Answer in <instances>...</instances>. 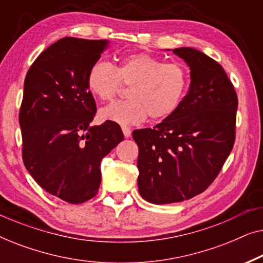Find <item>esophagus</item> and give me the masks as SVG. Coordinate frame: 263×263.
<instances>
[{"label":"esophagus","mask_w":263,"mask_h":263,"mask_svg":"<svg viewBox=\"0 0 263 263\" xmlns=\"http://www.w3.org/2000/svg\"><path fill=\"white\" fill-rule=\"evenodd\" d=\"M122 132H123L124 138H130V135H132V129L130 128L123 125V127H122Z\"/></svg>","instance_id":"34e87169"}]
</instances>
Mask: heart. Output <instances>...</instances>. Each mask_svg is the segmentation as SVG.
Instances as JSON below:
<instances>
[{"mask_svg":"<svg viewBox=\"0 0 263 263\" xmlns=\"http://www.w3.org/2000/svg\"><path fill=\"white\" fill-rule=\"evenodd\" d=\"M124 85L132 86L130 100L115 103L100 110L103 121L122 125L139 124L151 116L160 121L182 105L189 88V73L182 63L165 62L149 53L129 55L116 67L98 60L87 73V88L103 102L112 100Z\"/></svg>","mask_w":263,"mask_h":263,"instance_id":"heart-1","label":"heart"}]
</instances>
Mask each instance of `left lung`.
Segmentation results:
<instances>
[{"label": "left lung", "instance_id": "1", "mask_svg": "<svg viewBox=\"0 0 263 263\" xmlns=\"http://www.w3.org/2000/svg\"><path fill=\"white\" fill-rule=\"evenodd\" d=\"M172 52L189 67V91L172 116L153 129L133 132L139 146V193L156 204L204 192L235 143L238 99L224 68L194 48Z\"/></svg>", "mask_w": 263, "mask_h": 263}]
</instances>
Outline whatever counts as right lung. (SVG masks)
Masks as SVG:
<instances>
[{
    "label": "right lung",
    "instance_id": "obj_1",
    "mask_svg": "<svg viewBox=\"0 0 263 263\" xmlns=\"http://www.w3.org/2000/svg\"><path fill=\"white\" fill-rule=\"evenodd\" d=\"M109 41L60 39L27 71L19 123L23 159L34 181L51 195L82 203L98 193L100 163L124 139L120 125H91L96 102L87 73Z\"/></svg>",
    "mask_w": 263,
    "mask_h": 263
}]
</instances>
